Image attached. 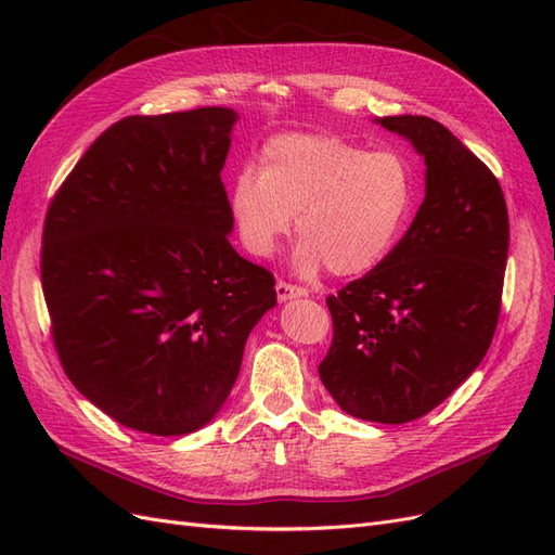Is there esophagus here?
Masks as SVG:
<instances>
[{"instance_id":"1","label":"esophagus","mask_w":555,"mask_h":555,"mask_svg":"<svg viewBox=\"0 0 555 555\" xmlns=\"http://www.w3.org/2000/svg\"><path fill=\"white\" fill-rule=\"evenodd\" d=\"M275 294L280 300H292V298H300L306 296L308 289L306 287H298V284H292V282H284V280H278L275 284Z\"/></svg>"}]
</instances>
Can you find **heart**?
Listing matches in <instances>:
<instances>
[{
  "instance_id": "1",
  "label": "heart",
  "mask_w": 555,
  "mask_h": 555,
  "mask_svg": "<svg viewBox=\"0 0 555 555\" xmlns=\"http://www.w3.org/2000/svg\"><path fill=\"white\" fill-rule=\"evenodd\" d=\"M416 198L410 162L328 131H289L261 147L259 169L233 178L231 215L243 247L271 257L296 229V268L351 278L382 266L405 231Z\"/></svg>"
}]
</instances>
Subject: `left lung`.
<instances>
[{"label": "left lung", "instance_id": "left-lung-1", "mask_svg": "<svg viewBox=\"0 0 555 555\" xmlns=\"http://www.w3.org/2000/svg\"><path fill=\"white\" fill-rule=\"evenodd\" d=\"M426 162V198L375 271L326 298L319 363L328 393L357 418L408 424L473 375L495 335L509 249L498 178L426 115L382 117Z\"/></svg>", "mask_w": 555, "mask_h": 555}]
</instances>
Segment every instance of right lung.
<instances>
[{"label": "right lung", "mask_w": 555, "mask_h": 555, "mask_svg": "<svg viewBox=\"0 0 555 555\" xmlns=\"http://www.w3.org/2000/svg\"><path fill=\"white\" fill-rule=\"evenodd\" d=\"M236 113L111 125L50 201L41 287L66 377L117 424L194 433L224 405L275 278L231 247Z\"/></svg>", "instance_id": "right-lung-1"}]
</instances>
